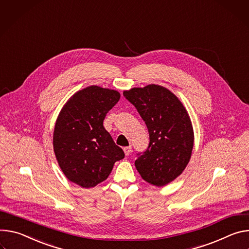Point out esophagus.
<instances>
[{
	"label": "esophagus",
	"instance_id": "obj_1",
	"mask_svg": "<svg viewBox=\"0 0 249 249\" xmlns=\"http://www.w3.org/2000/svg\"><path fill=\"white\" fill-rule=\"evenodd\" d=\"M124 154H125L126 156L129 155L130 152H131V146H126V147H124Z\"/></svg>",
	"mask_w": 249,
	"mask_h": 249
}]
</instances>
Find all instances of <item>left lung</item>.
Wrapping results in <instances>:
<instances>
[{
    "label": "left lung",
    "mask_w": 249,
    "mask_h": 249,
    "mask_svg": "<svg viewBox=\"0 0 249 249\" xmlns=\"http://www.w3.org/2000/svg\"><path fill=\"white\" fill-rule=\"evenodd\" d=\"M124 96L139 110L149 132L147 150L134 162L136 170L154 186L169 184L187 167L194 146L186 107L170 90L155 84L131 88Z\"/></svg>",
    "instance_id": "obj_1"
}]
</instances>
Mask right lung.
<instances>
[{
	"instance_id": "right-lung-1",
	"label": "right lung",
	"mask_w": 249,
	"mask_h": 249,
	"mask_svg": "<svg viewBox=\"0 0 249 249\" xmlns=\"http://www.w3.org/2000/svg\"><path fill=\"white\" fill-rule=\"evenodd\" d=\"M113 89L96 85L76 92L55 123L53 150L66 178L82 188L105 181L124 153L105 129L103 122L120 100Z\"/></svg>"
}]
</instances>
